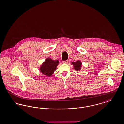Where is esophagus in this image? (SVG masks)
Instances as JSON below:
<instances>
[{"label":"esophagus","mask_w":124,"mask_h":124,"mask_svg":"<svg viewBox=\"0 0 124 124\" xmlns=\"http://www.w3.org/2000/svg\"><path fill=\"white\" fill-rule=\"evenodd\" d=\"M62 62H63V63H64V64H67V63L68 62V60H66V61H63Z\"/></svg>","instance_id":"1"}]
</instances>
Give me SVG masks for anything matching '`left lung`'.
Masks as SVG:
<instances>
[{
	"mask_svg": "<svg viewBox=\"0 0 124 124\" xmlns=\"http://www.w3.org/2000/svg\"><path fill=\"white\" fill-rule=\"evenodd\" d=\"M71 64L73 65L74 69L76 71H80L81 69L82 62L80 60H77L76 62H73Z\"/></svg>",
	"mask_w": 124,
	"mask_h": 124,
	"instance_id": "left-lung-1",
	"label": "left lung"
}]
</instances>
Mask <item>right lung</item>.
<instances>
[{
  "instance_id": "1",
  "label": "right lung",
  "mask_w": 124,
  "mask_h": 124,
  "mask_svg": "<svg viewBox=\"0 0 124 124\" xmlns=\"http://www.w3.org/2000/svg\"><path fill=\"white\" fill-rule=\"evenodd\" d=\"M59 64L58 60H54L51 58L48 57L41 65L39 70L44 75L50 77L56 71Z\"/></svg>"
}]
</instances>
